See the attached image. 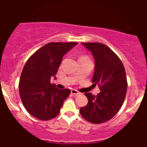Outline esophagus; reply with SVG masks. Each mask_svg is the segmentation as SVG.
<instances>
[{
	"label": "esophagus",
	"instance_id": "obj_1",
	"mask_svg": "<svg viewBox=\"0 0 147 147\" xmlns=\"http://www.w3.org/2000/svg\"><path fill=\"white\" fill-rule=\"evenodd\" d=\"M71 94H74V95H78L80 94V92L76 90H71Z\"/></svg>",
	"mask_w": 147,
	"mask_h": 147
}]
</instances>
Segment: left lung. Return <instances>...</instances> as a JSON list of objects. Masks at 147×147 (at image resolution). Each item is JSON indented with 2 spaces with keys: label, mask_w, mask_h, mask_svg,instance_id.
I'll use <instances>...</instances> for the list:
<instances>
[{
  "label": "left lung",
  "mask_w": 147,
  "mask_h": 147,
  "mask_svg": "<svg viewBox=\"0 0 147 147\" xmlns=\"http://www.w3.org/2000/svg\"><path fill=\"white\" fill-rule=\"evenodd\" d=\"M82 44L94 57L92 82L98 84L100 92L97 96L84 93L88 103L80 112L87 121L101 124L112 119L124 101L127 90L125 69L118 56L107 45L100 42Z\"/></svg>",
  "instance_id": "obj_1"
}]
</instances>
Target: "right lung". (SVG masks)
<instances>
[{
	"instance_id": "right-lung-1",
	"label": "right lung",
	"mask_w": 147,
	"mask_h": 147,
	"mask_svg": "<svg viewBox=\"0 0 147 147\" xmlns=\"http://www.w3.org/2000/svg\"><path fill=\"white\" fill-rule=\"evenodd\" d=\"M78 42H50L37 50L26 62L19 82L21 101L34 117L49 120L57 117L69 89H57L50 78L57 72L64 55Z\"/></svg>"
}]
</instances>
